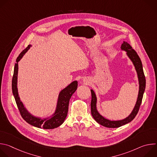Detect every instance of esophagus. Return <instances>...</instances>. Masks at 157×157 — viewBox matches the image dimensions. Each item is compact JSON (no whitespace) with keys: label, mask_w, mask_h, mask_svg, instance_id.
I'll list each match as a JSON object with an SVG mask.
<instances>
[{"label":"esophagus","mask_w":157,"mask_h":157,"mask_svg":"<svg viewBox=\"0 0 157 157\" xmlns=\"http://www.w3.org/2000/svg\"><path fill=\"white\" fill-rule=\"evenodd\" d=\"M82 81L84 82V84H89L91 83V80L87 78H86V77L84 78Z\"/></svg>","instance_id":"obj_1"}]
</instances>
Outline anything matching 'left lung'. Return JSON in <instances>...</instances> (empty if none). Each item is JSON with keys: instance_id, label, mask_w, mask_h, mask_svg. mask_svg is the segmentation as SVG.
Wrapping results in <instances>:
<instances>
[{"instance_id": "8db88e82", "label": "left lung", "mask_w": 157, "mask_h": 157, "mask_svg": "<svg viewBox=\"0 0 157 157\" xmlns=\"http://www.w3.org/2000/svg\"><path fill=\"white\" fill-rule=\"evenodd\" d=\"M121 49L122 51L126 52V55L127 57L132 61L133 66L135 67V70L137 72L138 81H139V94L137 99L136 103L134 106L133 110H132L131 113L125 119L118 121H111L109 120L103 116H102L97 109V97L96 93L93 89H91V114L94 120L99 124L102 126L108 128H117L121 127L124 125H125L129 122H130L137 114L139 107L142 103V100L143 98V95L145 89V84L146 80L144 75L143 66L142 61L132 47L127 42L124 41L122 43Z\"/></svg>"}]
</instances>
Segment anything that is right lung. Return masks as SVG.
Instances as JSON below:
<instances>
[{
	"instance_id": "obj_1",
	"label": "right lung",
	"mask_w": 157,
	"mask_h": 157,
	"mask_svg": "<svg viewBox=\"0 0 157 157\" xmlns=\"http://www.w3.org/2000/svg\"><path fill=\"white\" fill-rule=\"evenodd\" d=\"M31 47V44H29L28 47L22 52L17 58V63L15 64L12 83L13 95L22 118L27 123L40 128L53 129L60 126L64 122L67 116V114H68L70 99L77 89L78 81L75 80L71 82L68 86H66L59 92L55 110L53 114L50 116L48 117H40L31 114L21 101L18 94L17 87L18 71V63L23 58L24 55L28 52Z\"/></svg>"
}]
</instances>
